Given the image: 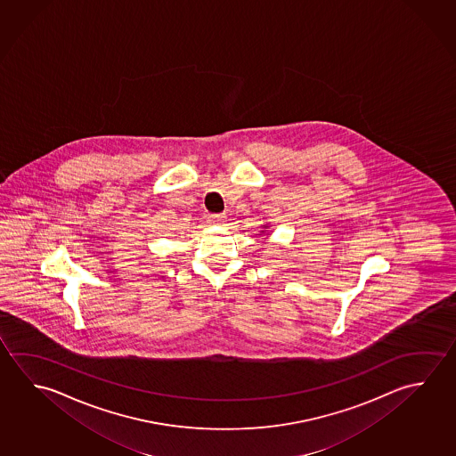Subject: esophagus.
<instances>
[{
    "label": "esophagus",
    "mask_w": 456,
    "mask_h": 456,
    "mask_svg": "<svg viewBox=\"0 0 456 456\" xmlns=\"http://www.w3.org/2000/svg\"><path fill=\"white\" fill-rule=\"evenodd\" d=\"M223 217H224V215L213 213V215H208V221L209 223H213V224H217V223H221V221H223Z\"/></svg>",
    "instance_id": "34e87169"
}]
</instances>
